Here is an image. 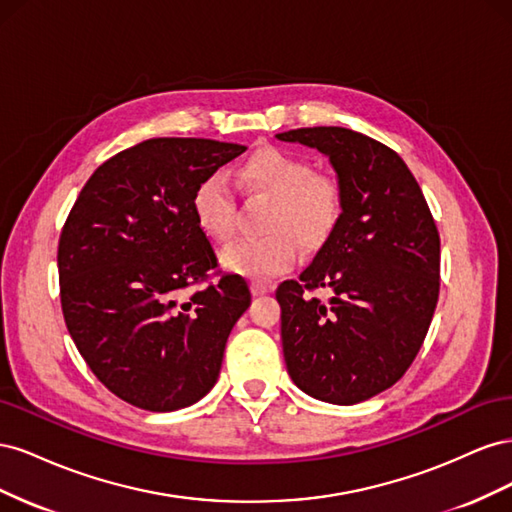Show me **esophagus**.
<instances>
[{
	"label": "esophagus",
	"mask_w": 512,
	"mask_h": 512,
	"mask_svg": "<svg viewBox=\"0 0 512 512\" xmlns=\"http://www.w3.org/2000/svg\"><path fill=\"white\" fill-rule=\"evenodd\" d=\"M250 288H252V294H254V297H260V294H267V292L271 290V284H267V282H260V280H254V282L250 284Z\"/></svg>",
	"instance_id": "obj_1"
}]
</instances>
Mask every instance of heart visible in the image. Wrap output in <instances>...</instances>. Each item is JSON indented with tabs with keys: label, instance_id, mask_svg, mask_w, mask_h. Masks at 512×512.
<instances>
[{
	"label": "heart",
	"instance_id": "1",
	"mask_svg": "<svg viewBox=\"0 0 512 512\" xmlns=\"http://www.w3.org/2000/svg\"><path fill=\"white\" fill-rule=\"evenodd\" d=\"M252 190L273 198L267 215V237L239 239L222 252L224 267L247 277H273L290 271L299 260V237L316 247L327 239L344 209L342 188L333 177L316 175L314 166L290 151L262 147L239 166ZM196 222L209 237L232 239L237 230V200L228 179L211 173L192 196Z\"/></svg>",
	"mask_w": 512,
	"mask_h": 512
}]
</instances>
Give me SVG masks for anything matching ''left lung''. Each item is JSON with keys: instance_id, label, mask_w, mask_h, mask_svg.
Instances as JSON below:
<instances>
[{"instance_id": "8db88e82", "label": "left lung", "mask_w": 512, "mask_h": 512, "mask_svg": "<svg viewBox=\"0 0 512 512\" xmlns=\"http://www.w3.org/2000/svg\"><path fill=\"white\" fill-rule=\"evenodd\" d=\"M329 158L344 209L299 280L275 290L284 361L316 399L352 406L406 374L440 294V235L406 162L361 132L335 126L277 134ZM318 287L332 290L327 303Z\"/></svg>"}]
</instances>
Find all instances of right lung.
<instances>
[{
  "label": "right lung",
  "mask_w": 512,
  "mask_h": 512,
  "mask_svg": "<svg viewBox=\"0 0 512 512\" xmlns=\"http://www.w3.org/2000/svg\"><path fill=\"white\" fill-rule=\"evenodd\" d=\"M243 151L149 138L96 168L61 228L66 327L96 378L136 408L173 412L205 397L250 307L247 282L218 269L192 209L196 185Z\"/></svg>",
  "instance_id": "right-lung-1"
}]
</instances>
